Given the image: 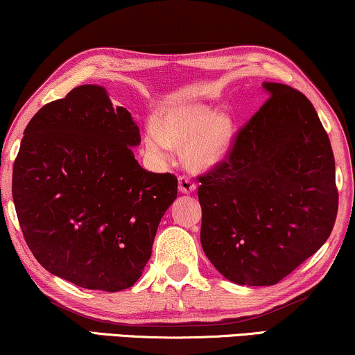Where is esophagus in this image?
Masks as SVG:
<instances>
[{
    "mask_svg": "<svg viewBox=\"0 0 355 355\" xmlns=\"http://www.w3.org/2000/svg\"><path fill=\"white\" fill-rule=\"evenodd\" d=\"M197 189V184L187 176H179V191L182 193H191Z\"/></svg>",
    "mask_w": 355,
    "mask_h": 355,
    "instance_id": "1",
    "label": "esophagus"
}]
</instances>
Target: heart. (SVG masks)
Wrapping results in <instances>:
<instances>
[{"instance_id": "obj_1", "label": "heart", "mask_w": 355, "mask_h": 355, "mask_svg": "<svg viewBox=\"0 0 355 355\" xmlns=\"http://www.w3.org/2000/svg\"><path fill=\"white\" fill-rule=\"evenodd\" d=\"M234 123L230 114H215L205 105L179 106L164 116L162 124L150 119L145 128V148L157 163L173 158V145L186 147V158L193 168L220 163L231 147Z\"/></svg>"}]
</instances>
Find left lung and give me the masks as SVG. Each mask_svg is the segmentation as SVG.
Masks as SVG:
<instances>
[{
    "label": "left lung",
    "mask_w": 355,
    "mask_h": 355,
    "mask_svg": "<svg viewBox=\"0 0 355 355\" xmlns=\"http://www.w3.org/2000/svg\"><path fill=\"white\" fill-rule=\"evenodd\" d=\"M268 100L197 179L200 241L226 279L273 286L331 234L338 215L334 155L302 92L266 82Z\"/></svg>",
    "instance_id": "left-lung-1"
}]
</instances>
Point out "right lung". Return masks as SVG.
Wrapping results in <instances>:
<instances>
[{
	"label": "right lung",
	"instance_id": "add662e5",
	"mask_svg": "<svg viewBox=\"0 0 355 355\" xmlns=\"http://www.w3.org/2000/svg\"><path fill=\"white\" fill-rule=\"evenodd\" d=\"M139 142L130 113L103 87H76L37 111L14 162L12 198L43 268L106 293L140 278L178 178L140 166Z\"/></svg>",
	"mask_w": 355,
	"mask_h": 355
}]
</instances>
